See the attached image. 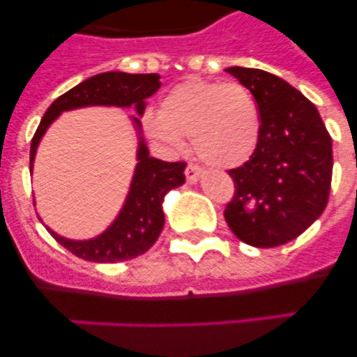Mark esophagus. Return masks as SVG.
<instances>
[{"mask_svg": "<svg viewBox=\"0 0 357 357\" xmlns=\"http://www.w3.org/2000/svg\"><path fill=\"white\" fill-rule=\"evenodd\" d=\"M204 175V169L198 168V166H193V164H189L188 168H185V178H188L189 184H197L198 181Z\"/></svg>", "mask_w": 357, "mask_h": 357, "instance_id": "esophagus-1", "label": "esophagus"}]
</instances>
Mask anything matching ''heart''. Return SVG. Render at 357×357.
<instances>
[{"mask_svg": "<svg viewBox=\"0 0 357 357\" xmlns=\"http://www.w3.org/2000/svg\"><path fill=\"white\" fill-rule=\"evenodd\" d=\"M143 130L168 151H181L184 135H191L204 162L232 169L259 146L261 112L245 85L189 78L164 94L159 112L143 116Z\"/></svg>", "mask_w": 357, "mask_h": 357, "instance_id": "1", "label": "heart"}]
</instances>
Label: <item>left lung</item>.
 Wrapping results in <instances>:
<instances>
[{"label": "left lung", "instance_id": "left-lung-1", "mask_svg": "<svg viewBox=\"0 0 357 357\" xmlns=\"http://www.w3.org/2000/svg\"><path fill=\"white\" fill-rule=\"evenodd\" d=\"M254 94L261 139L254 157L230 169L236 195L225 222L243 243L272 248L313 225L327 206L333 141L317 107L282 78L250 68H227Z\"/></svg>", "mask_w": 357, "mask_h": 357}]
</instances>
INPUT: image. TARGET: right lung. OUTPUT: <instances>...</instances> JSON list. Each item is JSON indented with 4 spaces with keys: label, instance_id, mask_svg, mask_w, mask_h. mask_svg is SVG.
<instances>
[{
    "label": "right lung",
    "instance_id": "right-lung-1",
    "mask_svg": "<svg viewBox=\"0 0 357 357\" xmlns=\"http://www.w3.org/2000/svg\"><path fill=\"white\" fill-rule=\"evenodd\" d=\"M159 75H130L123 71H107L80 82L73 89L56 98L46 110L30 146V172H33L37 148L46 130L62 112L84 107H121L134 109L137 116H130L137 134V164L132 175L130 188L123 207L114 222L102 234L89 239H69L48 229L50 234L68 248L71 254L93 263H118L134 259L144 254L157 241L164 227V197L185 182V162H166L150 155L143 137L141 116L146 107V98L160 87ZM40 220V218H39ZM43 222V220H40Z\"/></svg>",
    "mask_w": 357,
    "mask_h": 357
}]
</instances>
